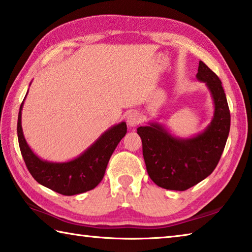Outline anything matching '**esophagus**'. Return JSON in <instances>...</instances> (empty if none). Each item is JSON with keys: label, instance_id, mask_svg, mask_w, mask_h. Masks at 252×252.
Here are the masks:
<instances>
[{"label": "esophagus", "instance_id": "34e87169", "mask_svg": "<svg viewBox=\"0 0 252 252\" xmlns=\"http://www.w3.org/2000/svg\"><path fill=\"white\" fill-rule=\"evenodd\" d=\"M140 122H141V117H140V114L138 112H135V111H133V112H130L126 116V123L130 127L136 126Z\"/></svg>", "mask_w": 252, "mask_h": 252}]
</instances>
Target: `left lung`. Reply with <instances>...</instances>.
<instances>
[{
	"label": "left lung",
	"instance_id": "left-lung-1",
	"mask_svg": "<svg viewBox=\"0 0 252 252\" xmlns=\"http://www.w3.org/2000/svg\"><path fill=\"white\" fill-rule=\"evenodd\" d=\"M197 79L211 92L215 113L202 133L190 139L174 138L159 123L139 126L149 177L163 189L185 191L210 176L222 155L230 131V111L221 81L202 61Z\"/></svg>",
	"mask_w": 252,
	"mask_h": 252
}]
</instances>
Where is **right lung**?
Returning a JSON list of instances; mask_svg holds the SVG:
<instances>
[{
	"mask_svg": "<svg viewBox=\"0 0 252 252\" xmlns=\"http://www.w3.org/2000/svg\"><path fill=\"white\" fill-rule=\"evenodd\" d=\"M22 108L23 102L20 106L18 118L19 146L25 165L32 177L40 185L63 195L83 193L94 189L104 177L106 165L113 151L126 133V122L110 127L74 160L58 163L40 159L28 146L21 125Z\"/></svg>",
	"mask_w": 252,
	"mask_h": 252,
	"instance_id": "right-lung-1",
	"label": "right lung"
}]
</instances>
